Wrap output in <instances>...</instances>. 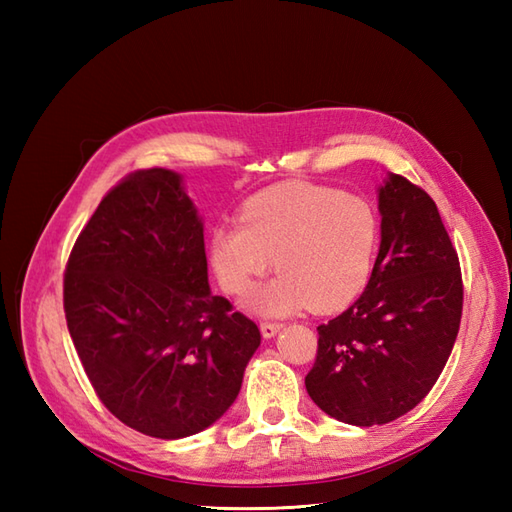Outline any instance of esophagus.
I'll use <instances>...</instances> for the list:
<instances>
[{"label":"esophagus","instance_id":"obj_1","mask_svg":"<svg viewBox=\"0 0 512 512\" xmlns=\"http://www.w3.org/2000/svg\"><path fill=\"white\" fill-rule=\"evenodd\" d=\"M281 328H284V325L277 323V321H262V323H259V330H262L264 339H273V336H275Z\"/></svg>","mask_w":512,"mask_h":512}]
</instances>
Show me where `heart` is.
Here are the masks:
<instances>
[{
	"label": "heart",
	"mask_w": 512,
	"mask_h": 512,
	"mask_svg": "<svg viewBox=\"0 0 512 512\" xmlns=\"http://www.w3.org/2000/svg\"><path fill=\"white\" fill-rule=\"evenodd\" d=\"M378 246L380 215L363 195L286 182L246 200L239 224L215 228L211 264L228 295L246 297L275 259L281 275L250 299L259 314L334 312L365 290Z\"/></svg>",
	"instance_id": "heart-1"
}]
</instances>
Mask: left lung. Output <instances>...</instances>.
I'll return each instance as SVG.
<instances>
[{"mask_svg":"<svg viewBox=\"0 0 512 512\" xmlns=\"http://www.w3.org/2000/svg\"><path fill=\"white\" fill-rule=\"evenodd\" d=\"M380 248L363 295L317 328L306 389L328 416L374 427L405 416L449 361L462 319L460 259L438 206L407 178L378 189Z\"/></svg>","mask_w":512,"mask_h":512,"instance_id":"left-lung-1","label":"left lung"}]
</instances>
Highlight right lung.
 Segmentation results:
<instances>
[{"instance_id":"obj_1","label":"right lung","mask_w":512,"mask_h":512,"mask_svg":"<svg viewBox=\"0 0 512 512\" xmlns=\"http://www.w3.org/2000/svg\"><path fill=\"white\" fill-rule=\"evenodd\" d=\"M63 310L96 396L160 440L222 418L262 343L255 321L211 295L202 220L160 167L101 200L65 266Z\"/></svg>"}]
</instances>
